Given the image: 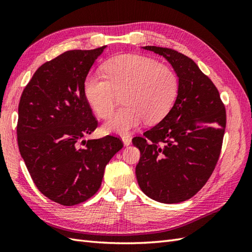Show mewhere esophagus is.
<instances>
[{"label":"esophagus","instance_id":"obj_1","mask_svg":"<svg viewBox=\"0 0 252 252\" xmlns=\"http://www.w3.org/2000/svg\"><path fill=\"white\" fill-rule=\"evenodd\" d=\"M122 142H123V145L125 146H129L131 145V137L130 136H123L122 137Z\"/></svg>","mask_w":252,"mask_h":252}]
</instances>
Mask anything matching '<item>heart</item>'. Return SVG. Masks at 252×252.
Listing matches in <instances>:
<instances>
[{"instance_id": "1", "label": "heart", "mask_w": 252, "mask_h": 252, "mask_svg": "<svg viewBox=\"0 0 252 252\" xmlns=\"http://www.w3.org/2000/svg\"><path fill=\"white\" fill-rule=\"evenodd\" d=\"M103 77L88 76L84 95L95 114L100 118L111 115L118 96L125 105L104 125L105 133L125 135L142 125L157 122L168 114L179 92V78L173 69L151 57L119 55L103 66Z\"/></svg>"}]
</instances>
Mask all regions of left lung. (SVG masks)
<instances>
[{
  "label": "left lung",
  "instance_id": "left-lung-1",
  "mask_svg": "<svg viewBox=\"0 0 252 252\" xmlns=\"http://www.w3.org/2000/svg\"><path fill=\"white\" fill-rule=\"evenodd\" d=\"M164 57L179 78V92L163 119L134 137L141 152L135 168L144 194L162 203L189 199L216 168L226 114L216 85L187 56L171 49L143 46Z\"/></svg>",
  "mask_w": 252,
  "mask_h": 252
}]
</instances>
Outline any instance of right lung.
<instances>
[{
	"instance_id": "1",
	"label": "right lung",
	"mask_w": 252,
	"mask_h": 252,
	"mask_svg": "<svg viewBox=\"0 0 252 252\" xmlns=\"http://www.w3.org/2000/svg\"><path fill=\"white\" fill-rule=\"evenodd\" d=\"M106 47L67 51L43 63L20 97V155L37 189L63 206L92 197L106 164L123 146L110 135L82 140L97 126L84 95V80Z\"/></svg>"
}]
</instances>
